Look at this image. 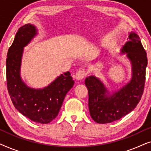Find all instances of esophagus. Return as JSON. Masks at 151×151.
Masks as SVG:
<instances>
[{"mask_svg": "<svg viewBox=\"0 0 151 151\" xmlns=\"http://www.w3.org/2000/svg\"><path fill=\"white\" fill-rule=\"evenodd\" d=\"M85 76H86V73L84 70H79V71L76 72L75 78L77 80H81L83 79Z\"/></svg>", "mask_w": 151, "mask_h": 151, "instance_id": "obj_1", "label": "esophagus"}]
</instances>
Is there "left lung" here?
Here are the masks:
<instances>
[{
	"label": "left lung",
	"instance_id": "1",
	"mask_svg": "<svg viewBox=\"0 0 151 151\" xmlns=\"http://www.w3.org/2000/svg\"><path fill=\"white\" fill-rule=\"evenodd\" d=\"M129 40L120 49L131 66V78L118 90L109 91L100 78L95 76L86 78L88 93L90 115L100 124L118 120L131 113L141 100L145 83L148 60L139 36L129 33Z\"/></svg>",
	"mask_w": 151,
	"mask_h": 151
}]
</instances>
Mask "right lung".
Here are the masks:
<instances>
[{
    "mask_svg": "<svg viewBox=\"0 0 151 151\" xmlns=\"http://www.w3.org/2000/svg\"><path fill=\"white\" fill-rule=\"evenodd\" d=\"M38 34L36 27L29 23L18 30L7 52V84L12 103L22 115L35 122L48 124L58 115L66 94L73 87L74 80L67 71L42 88L29 87L22 81L20 68L24 47Z\"/></svg>",
    "mask_w": 151,
    "mask_h": 151,
    "instance_id": "1",
    "label": "right lung"
}]
</instances>
